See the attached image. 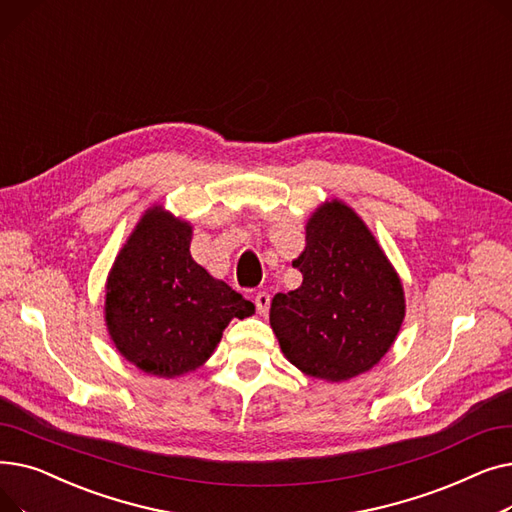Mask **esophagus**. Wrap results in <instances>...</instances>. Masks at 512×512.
I'll use <instances>...</instances> for the list:
<instances>
[{"label":"esophagus","mask_w":512,"mask_h":512,"mask_svg":"<svg viewBox=\"0 0 512 512\" xmlns=\"http://www.w3.org/2000/svg\"><path fill=\"white\" fill-rule=\"evenodd\" d=\"M270 303H272V299H270V294H267V292H257L255 294V307H257V311L259 313H267V311H270Z\"/></svg>","instance_id":"1"}]
</instances>
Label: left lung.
Here are the masks:
<instances>
[{"mask_svg":"<svg viewBox=\"0 0 512 512\" xmlns=\"http://www.w3.org/2000/svg\"><path fill=\"white\" fill-rule=\"evenodd\" d=\"M292 261L297 290L278 292L270 324L286 359L311 378L344 382L390 351L405 319V290L378 240L346 203L319 205Z\"/></svg>","mask_w":512,"mask_h":512,"instance_id":"1","label":"left lung"}]
</instances>
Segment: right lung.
<instances>
[{
	"instance_id": "1",
	"label": "right lung",
	"mask_w": 512,
	"mask_h": 512,
	"mask_svg": "<svg viewBox=\"0 0 512 512\" xmlns=\"http://www.w3.org/2000/svg\"><path fill=\"white\" fill-rule=\"evenodd\" d=\"M193 226L145 211L105 284V324L120 355L157 378L199 369L234 317L255 305L191 257Z\"/></svg>"
}]
</instances>
